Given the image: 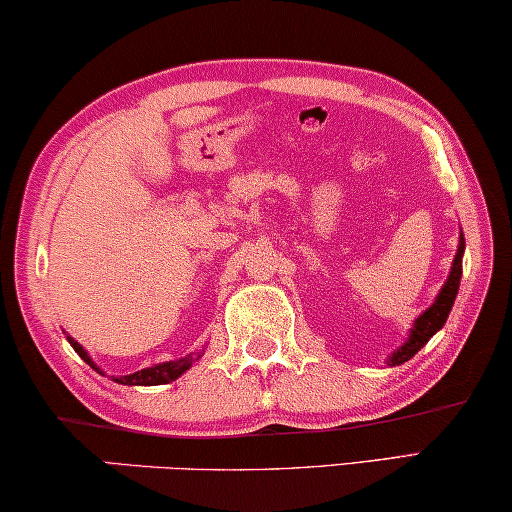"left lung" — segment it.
<instances>
[{
	"instance_id": "1",
	"label": "left lung",
	"mask_w": 512,
	"mask_h": 512,
	"mask_svg": "<svg viewBox=\"0 0 512 512\" xmlns=\"http://www.w3.org/2000/svg\"><path fill=\"white\" fill-rule=\"evenodd\" d=\"M461 254H464V235H461V242H459V249H457V256H454V263H452V270H450V277H447V282L443 289H440L436 303H433L429 310H426L422 317L415 321V328H412L410 333V340L405 342V345L398 349V352L391 356L389 359V366H401L408 359H412L419 349H422L426 342L431 340V335H436V331L445 326L447 321V314H450L452 305H454V298H457V291H459V279H461Z\"/></svg>"
}]
</instances>
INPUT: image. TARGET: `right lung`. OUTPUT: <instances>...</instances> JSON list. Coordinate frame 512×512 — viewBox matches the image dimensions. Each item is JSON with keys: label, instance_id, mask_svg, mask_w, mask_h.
Wrapping results in <instances>:
<instances>
[{"label": "right lung", "instance_id": "obj_1", "mask_svg": "<svg viewBox=\"0 0 512 512\" xmlns=\"http://www.w3.org/2000/svg\"><path fill=\"white\" fill-rule=\"evenodd\" d=\"M67 340H69V345L74 347V352L79 354L81 359L86 361L90 368H95L97 373H102V370L97 368L95 363L88 359V354L83 352V347L79 345V342L72 340V338H67ZM193 361H195L193 356H186V359H177V361H170V363H160V366H153V368L137 370V373H132V375L114 377V382H118V384H139V387H153V384H167V382L177 380V377H179L181 373H186V370L191 368Z\"/></svg>", "mask_w": 512, "mask_h": 512}]
</instances>
